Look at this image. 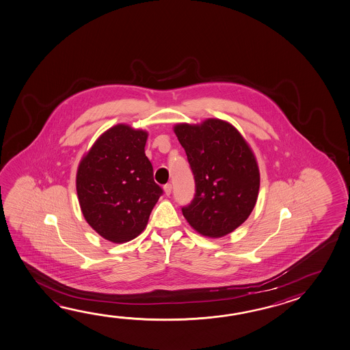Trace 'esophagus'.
<instances>
[{"mask_svg": "<svg viewBox=\"0 0 350 350\" xmlns=\"http://www.w3.org/2000/svg\"><path fill=\"white\" fill-rule=\"evenodd\" d=\"M163 190H165V194H166V196H171V193H172V184H166V185L163 187Z\"/></svg>", "mask_w": 350, "mask_h": 350, "instance_id": "1", "label": "esophagus"}]
</instances>
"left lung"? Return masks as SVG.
<instances>
[{
    "instance_id": "left-lung-1",
    "label": "left lung",
    "mask_w": 350,
    "mask_h": 350,
    "mask_svg": "<svg viewBox=\"0 0 350 350\" xmlns=\"http://www.w3.org/2000/svg\"><path fill=\"white\" fill-rule=\"evenodd\" d=\"M196 179V196L182 208L190 226L205 237L234 231L257 202L260 176L256 156L232 124L210 118L174 125Z\"/></svg>"
}]
</instances>
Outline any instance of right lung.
Instances as JSON below:
<instances>
[{
    "instance_id": "add662e5",
    "label": "right lung",
    "mask_w": 350,
    "mask_h": 350,
    "mask_svg": "<svg viewBox=\"0 0 350 350\" xmlns=\"http://www.w3.org/2000/svg\"><path fill=\"white\" fill-rule=\"evenodd\" d=\"M148 131L118 124L99 136L82 157L76 190L87 224L113 243L137 237L162 189L145 154Z\"/></svg>"
}]
</instances>
